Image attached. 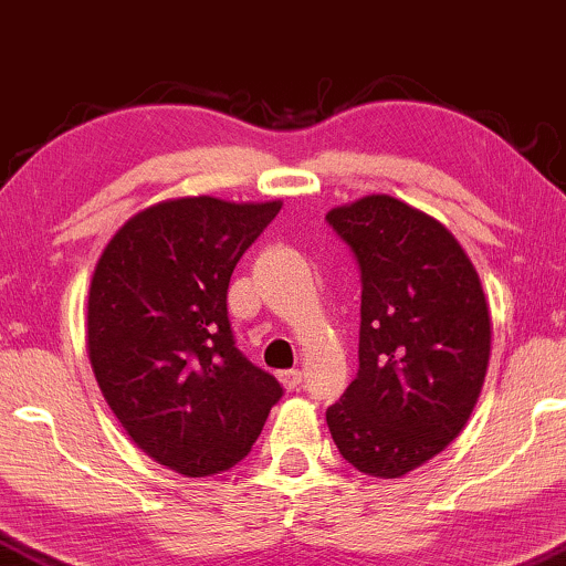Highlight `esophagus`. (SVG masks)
I'll use <instances>...</instances> for the list:
<instances>
[{"label": "esophagus", "instance_id": "1", "mask_svg": "<svg viewBox=\"0 0 566 566\" xmlns=\"http://www.w3.org/2000/svg\"><path fill=\"white\" fill-rule=\"evenodd\" d=\"M277 378H281V382L289 390H298L303 382V373L301 370H283V373H277Z\"/></svg>", "mask_w": 566, "mask_h": 566}]
</instances>
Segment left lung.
<instances>
[{
	"label": "left lung",
	"mask_w": 566,
	"mask_h": 566,
	"mask_svg": "<svg viewBox=\"0 0 566 566\" xmlns=\"http://www.w3.org/2000/svg\"><path fill=\"white\" fill-rule=\"evenodd\" d=\"M363 283L359 370L326 408L355 470L400 478L460 437L490 357V314L464 250L431 217L392 196L332 209Z\"/></svg>",
	"instance_id": "left-lung-1"
}]
</instances>
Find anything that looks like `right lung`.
Masks as SVG:
<instances>
[{
    "mask_svg": "<svg viewBox=\"0 0 566 566\" xmlns=\"http://www.w3.org/2000/svg\"><path fill=\"white\" fill-rule=\"evenodd\" d=\"M281 201L150 207L112 237L88 291V357L145 454L188 478L250 454L283 385L237 347L227 289Z\"/></svg>",
    "mask_w": 566,
    "mask_h": 566,
    "instance_id": "obj_1",
    "label": "right lung"
}]
</instances>
